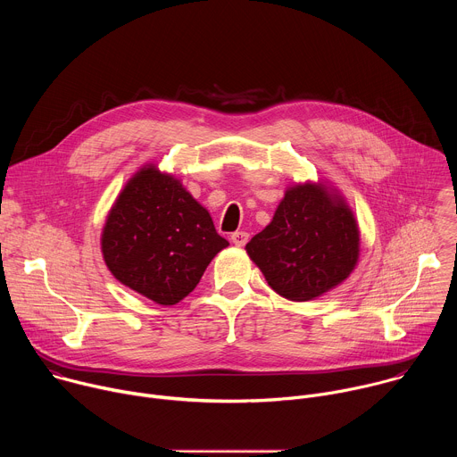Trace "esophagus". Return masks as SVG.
Listing matches in <instances>:
<instances>
[{
    "instance_id": "34e87169",
    "label": "esophagus",
    "mask_w": 457,
    "mask_h": 457,
    "mask_svg": "<svg viewBox=\"0 0 457 457\" xmlns=\"http://www.w3.org/2000/svg\"><path fill=\"white\" fill-rule=\"evenodd\" d=\"M247 240H249V235H247L245 231H235V233L231 235V242H233L235 245H238V247H244V245L247 244Z\"/></svg>"
}]
</instances>
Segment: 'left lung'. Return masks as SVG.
<instances>
[{
  "mask_svg": "<svg viewBox=\"0 0 457 457\" xmlns=\"http://www.w3.org/2000/svg\"><path fill=\"white\" fill-rule=\"evenodd\" d=\"M358 245L351 210L321 186L303 184L286 191L271 224L245 249L278 295L305 302L351 275Z\"/></svg>",
  "mask_w": 457,
  "mask_h": 457,
  "instance_id": "obj_1",
  "label": "left lung"
}]
</instances>
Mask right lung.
I'll return each instance as SVG.
<instances>
[{
    "label": "right lung",
    "mask_w": 457,
    "mask_h": 457,
    "mask_svg": "<svg viewBox=\"0 0 457 457\" xmlns=\"http://www.w3.org/2000/svg\"><path fill=\"white\" fill-rule=\"evenodd\" d=\"M101 245L119 282L161 305H173L197 287L213 256L229 242L179 180L150 166L120 191Z\"/></svg>",
    "instance_id": "obj_1"
}]
</instances>
